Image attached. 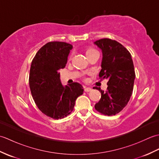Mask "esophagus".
Listing matches in <instances>:
<instances>
[{"mask_svg": "<svg viewBox=\"0 0 159 159\" xmlns=\"http://www.w3.org/2000/svg\"><path fill=\"white\" fill-rule=\"evenodd\" d=\"M92 88H90V87H84V90H85V92H89L90 91H92Z\"/></svg>", "mask_w": 159, "mask_h": 159, "instance_id": "obj_1", "label": "esophagus"}]
</instances>
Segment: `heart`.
<instances>
[{
    "label": "heart",
    "instance_id": "obj_1",
    "mask_svg": "<svg viewBox=\"0 0 159 159\" xmlns=\"http://www.w3.org/2000/svg\"><path fill=\"white\" fill-rule=\"evenodd\" d=\"M96 51H97V50H95V49H93V48H89V49H87V51H86V55H87V54H89V53L93 52H96Z\"/></svg>",
    "mask_w": 159,
    "mask_h": 159
}]
</instances>
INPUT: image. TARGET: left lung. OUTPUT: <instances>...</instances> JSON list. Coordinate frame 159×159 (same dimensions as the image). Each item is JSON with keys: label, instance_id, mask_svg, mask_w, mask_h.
<instances>
[{"label": "left lung", "instance_id": "8db88e82", "mask_svg": "<svg viewBox=\"0 0 159 159\" xmlns=\"http://www.w3.org/2000/svg\"><path fill=\"white\" fill-rule=\"evenodd\" d=\"M94 43L102 51L100 79H109L105 92L94 87L101 93L95 109L105 116H115L127 105L133 93L135 79L133 61L130 52L116 40L104 38Z\"/></svg>", "mask_w": 159, "mask_h": 159}]
</instances>
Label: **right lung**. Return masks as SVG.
Here are the masks:
<instances>
[{
	"label": "right lung",
	"instance_id": "right-lung-1",
	"mask_svg": "<svg viewBox=\"0 0 159 159\" xmlns=\"http://www.w3.org/2000/svg\"><path fill=\"white\" fill-rule=\"evenodd\" d=\"M72 46L62 42H50L36 53L29 74V87L38 109L55 120L72 112L75 101L83 93L82 85L73 83L64 87L58 70L66 67Z\"/></svg>",
	"mask_w": 159,
	"mask_h": 159
}]
</instances>
